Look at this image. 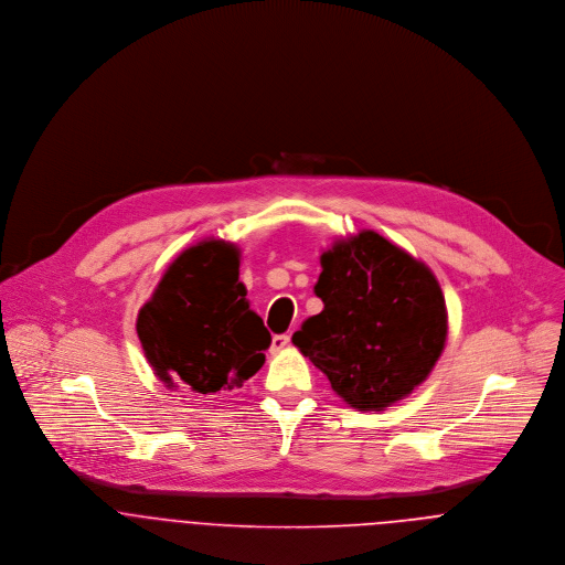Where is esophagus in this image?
Masks as SVG:
<instances>
[{
  "label": "esophagus",
  "mask_w": 565,
  "mask_h": 565,
  "mask_svg": "<svg viewBox=\"0 0 565 565\" xmlns=\"http://www.w3.org/2000/svg\"><path fill=\"white\" fill-rule=\"evenodd\" d=\"M289 345V334H276L274 339H271V352L274 354H278L280 350H285Z\"/></svg>",
  "instance_id": "1"
}]
</instances>
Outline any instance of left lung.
I'll return each mask as SVG.
<instances>
[{
	"label": "left lung",
	"mask_w": 565,
	"mask_h": 565,
	"mask_svg": "<svg viewBox=\"0 0 565 565\" xmlns=\"http://www.w3.org/2000/svg\"><path fill=\"white\" fill-rule=\"evenodd\" d=\"M320 263L323 311L294 332V345L356 411L408 398L448 339L446 298L433 269L367 228L337 237Z\"/></svg>",
	"instance_id": "1"
}]
</instances>
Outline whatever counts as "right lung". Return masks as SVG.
I'll return each instance as SVG.
<instances>
[{"label": "right lung", "mask_w": 565, "mask_h": 565, "mask_svg": "<svg viewBox=\"0 0 565 565\" xmlns=\"http://www.w3.org/2000/svg\"><path fill=\"white\" fill-rule=\"evenodd\" d=\"M242 247L206 237L182 249L139 309L143 354L167 390L217 396L239 390L265 363L271 334L239 280Z\"/></svg>", "instance_id": "obj_1"}]
</instances>
